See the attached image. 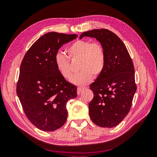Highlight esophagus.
Masks as SVG:
<instances>
[{"mask_svg": "<svg viewBox=\"0 0 157 157\" xmlns=\"http://www.w3.org/2000/svg\"><path fill=\"white\" fill-rule=\"evenodd\" d=\"M83 91H84V89H83V88H78L77 89V94L78 95V96H80V95L82 93Z\"/></svg>", "mask_w": 157, "mask_h": 157, "instance_id": "1", "label": "esophagus"}]
</instances>
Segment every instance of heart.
I'll use <instances>...</instances> for the list:
<instances>
[{
  "label": "heart",
  "mask_w": 157,
  "mask_h": 157,
  "mask_svg": "<svg viewBox=\"0 0 157 157\" xmlns=\"http://www.w3.org/2000/svg\"><path fill=\"white\" fill-rule=\"evenodd\" d=\"M71 59H80V72L71 78L70 82L78 86H84L92 80L93 75L98 76L105 66V52L103 46L98 42H92L85 40H78L71 44L67 49ZM55 64L59 73L65 78L72 75L69 59L62 53L58 52L55 56Z\"/></svg>",
  "instance_id": "b5f03b06"
}]
</instances>
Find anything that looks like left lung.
<instances>
[{
	"label": "left lung",
	"mask_w": 157,
	"mask_h": 157,
	"mask_svg": "<svg viewBox=\"0 0 157 157\" xmlns=\"http://www.w3.org/2000/svg\"><path fill=\"white\" fill-rule=\"evenodd\" d=\"M84 36L96 38L106 57L104 70L90 86L94 93L90 117L100 127H115L129 113L136 91L134 64L124 44L112 31L93 29L82 33L80 39Z\"/></svg>",
	"instance_id": "obj_1"
}]
</instances>
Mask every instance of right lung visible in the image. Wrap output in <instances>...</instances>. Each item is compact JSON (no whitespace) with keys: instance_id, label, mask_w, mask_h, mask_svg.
<instances>
[{"instance_id":"obj_1","label":"right lung","mask_w":157,"mask_h":157,"mask_svg":"<svg viewBox=\"0 0 157 157\" xmlns=\"http://www.w3.org/2000/svg\"><path fill=\"white\" fill-rule=\"evenodd\" d=\"M76 34L50 32L40 37L23 58L16 92L26 117L39 130L52 132L67 121L66 103L75 98L77 87L68 82L55 64V56L63 44Z\"/></svg>"}]
</instances>
